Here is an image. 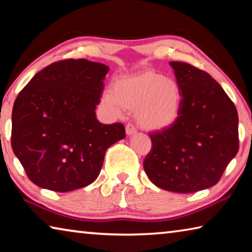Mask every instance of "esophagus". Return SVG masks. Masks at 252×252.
Returning <instances> with one entry per match:
<instances>
[{
	"label": "esophagus",
	"instance_id": "1",
	"mask_svg": "<svg viewBox=\"0 0 252 252\" xmlns=\"http://www.w3.org/2000/svg\"><path fill=\"white\" fill-rule=\"evenodd\" d=\"M126 133L127 135H134L136 133L135 127L132 126V125H126Z\"/></svg>",
	"mask_w": 252,
	"mask_h": 252
}]
</instances>
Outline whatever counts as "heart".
<instances>
[{
  "mask_svg": "<svg viewBox=\"0 0 252 252\" xmlns=\"http://www.w3.org/2000/svg\"><path fill=\"white\" fill-rule=\"evenodd\" d=\"M182 92L176 80L153 70L125 75L102 93L101 104L112 117L135 110V120L147 131L171 126L180 114Z\"/></svg>",
  "mask_w": 252,
  "mask_h": 252,
  "instance_id": "b5f03b06",
  "label": "heart"
}]
</instances>
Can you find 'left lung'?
<instances>
[{
    "mask_svg": "<svg viewBox=\"0 0 252 252\" xmlns=\"http://www.w3.org/2000/svg\"><path fill=\"white\" fill-rule=\"evenodd\" d=\"M182 92L180 114L171 126L150 134L143 162L152 183L191 193L220 180L239 149L238 112L221 85L207 72L170 62Z\"/></svg>",
    "mask_w": 252,
    "mask_h": 252,
    "instance_id": "obj_1",
    "label": "left lung"
}]
</instances>
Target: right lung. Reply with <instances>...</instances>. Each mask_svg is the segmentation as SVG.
<instances>
[{
	"label": "right lung",
	"mask_w": 252,
	"mask_h": 252,
	"mask_svg": "<svg viewBox=\"0 0 252 252\" xmlns=\"http://www.w3.org/2000/svg\"><path fill=\"white\" fill-rule=\"evenodd\" d=\"M109 66L85 59L55 62L19 93L12 111L11 143L30 180L55 192L95 180L106 149L126 138L121 123L95 116Z\"/></svg>",
	"instance_id": "obj_1"
}]
</instances>
